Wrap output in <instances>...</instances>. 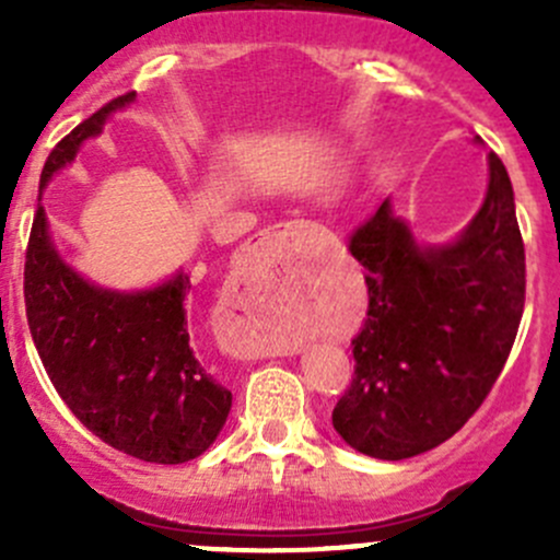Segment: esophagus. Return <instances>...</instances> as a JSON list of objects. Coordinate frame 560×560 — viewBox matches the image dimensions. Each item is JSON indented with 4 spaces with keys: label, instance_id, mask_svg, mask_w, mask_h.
I'll use <instances>...</instances> for the list:
<instances>
[{
    "label": "esophagus",
    "instance_id": "obj_1",
    "mask_svg": "<svg viewBox=\"0 0 560 560\" xmlns=\"http://www.w3.org/2000/svg\"><path fill=\"white\" fill-rule=\"evenodd\" d=\"M298 235H301V230H298L295 224H276V228H270V230H265V233H259V238L254 241V246L262 248L265 254H273V257H279V254L290 252V246L295 244ZM230 349H233L235 358H246V360L268 358V354H284V352H276V349L259 347V343L252 341V338H244V341H235Z\"/></svg>",
    "mask_w": 560,
    "mask_h": 560
}]
</instances>
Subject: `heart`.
I'll list each match as a JSON object with an SVG mask.
<instances>
[{
  "label": "heart",
  "instance_id": "1",
  "mask_svg": "<svg viewBox=\"0 0 560 560\" xmlns=\"http://www.w3.org/2000/svg\"><path fill=\"white\" fill-rule=\"evenodd\" d=\"M303 332L306 330L298 325H273V327H268L262 336H259L257 343L265 349H287V347H292L295 341H301Z\"/></svg>",
  "mask_w": 560,
  "mask_h": 560
}]
</instances>
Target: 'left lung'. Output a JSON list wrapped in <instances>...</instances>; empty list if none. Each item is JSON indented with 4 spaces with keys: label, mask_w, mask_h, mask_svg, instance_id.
I'll list each match as a JSON object with an SVG mask.
<instances>
[{
    "label": "left lung",
    "mask_w": 560,
    "mask_h": 560,
    "mask_svg": "<svg viewBox=\"0 0 560 560\" xmlns=\"http://www.w3.org/2000/svg\"><path fill=\"white\" fill-rule=\"evenodd\" d=\"M479 140V138H477ZM488 191L457 238L417 244L389 197L349 238L369 316L332 428L358 453L404 460L455 436L499 380L521 327L525 248L510 173L488 154Z\"/></svg>",
    "instance_id": "obj_1"
}]
</instances>
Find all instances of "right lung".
<instances>
[{
	"mask_svg": "<svg viewBox=\"0 0 560 560\" xmlns=\"http://www.w3.org/2000/svg\"><path fill=\"white\" fill-rule=\"evenodd\" d=\"M135 92L110 100L59 140L45 160L39 195L103 132ZM184 270L149 290H107L65 262L37 202L24 268L32 341L72 415L118 453L145 463H186L217 442L233 393L208 374L189 341Z\"/></svg>",
	"mask_w": 560,
	"mask_h": 560,
	"instance_id": "right-lung-1",
	"label": "right lung"
}]
</instances>
